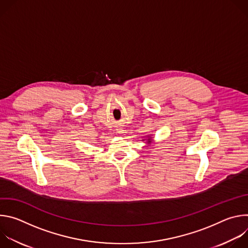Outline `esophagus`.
<instances>
[{
  "label": "esophagus",
  "mask_w": 248,
  "mask_h": 248,
  "mask_svg": "<svg viewBox=\"0 0 248 248\" xmlns=\"http://www.w3.org/2000/svg\"><path fill=\"white\" fill-rule=\"evenodd\" d=\"M117 131H118L119 133H123V132H124V128H123V127H118Z\"/></svg>",
  "instance_id": "obj_1"
}]
</instances>
